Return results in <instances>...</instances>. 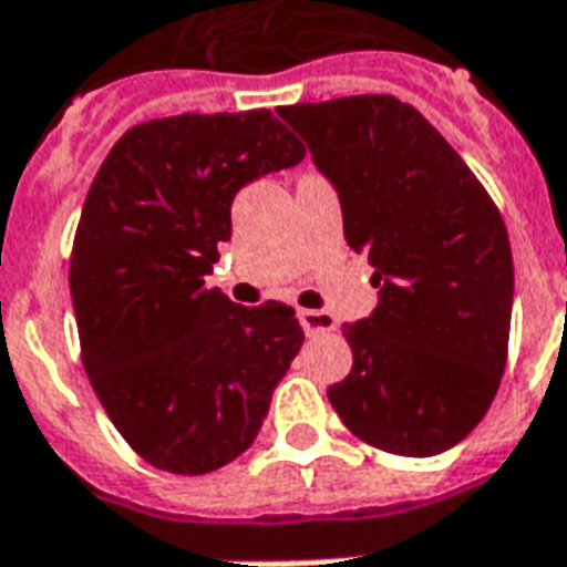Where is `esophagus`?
<instances>
[{
    "label": "esophagus",
    "mask_w": 567,
    "mask_h": 567,
    "mask_svg": "<svg viewBox=\"0 0 567 567\" xmlns=\"http://www.w3.org/2000/svg\"><path fill=\"white\" fill-rule=\"evenodd\" d=\"M300 324H303L306 337H318V333H333V330H337L333 316L318 312V309H303V312H300Z\"/></svg>",
    "instance_id": "obj_1"
}]
</instances>
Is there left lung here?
<instances>
[{
  "instance_id": "8db88e82",
  "label": "left lung",
  "mask_w": 567,
  "mask_h": 567,
  "mask_svg": "<svg viewBox=\"0 0 567 567\" xmlns=\"http://www.w3.org/2000/svg\"><path fill=\"white\" fill-rule=\"evenodd\" d=\"M337 188L346 240L375 267L379 306L346 327L351 372L327 390L379 451L435 456L463 442L505 372L514 258L505 221L412 104L348 95L279 107Z\"/></svg>"
}]
</instances>
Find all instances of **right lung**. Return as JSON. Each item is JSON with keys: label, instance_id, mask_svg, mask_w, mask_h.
<instances>
[{"label": "right lung", "instance_id": "right-lung-1", "mask_svg": "<svg viewBox=\"0 0 567 567\" xmlns=\"http://www.w3.org/2000/svg\"><path fill=\"white\" fill-rule=\"evenodd\" d=\"M303 155L270 111L179 113L128 128L92 179L69 272L83 369L155 468L237 460L303 346L291 306L249 309L204 285L234 195Z\"/></svg>", "mask_w": 567, "mask_h": 567}]
</instances>
